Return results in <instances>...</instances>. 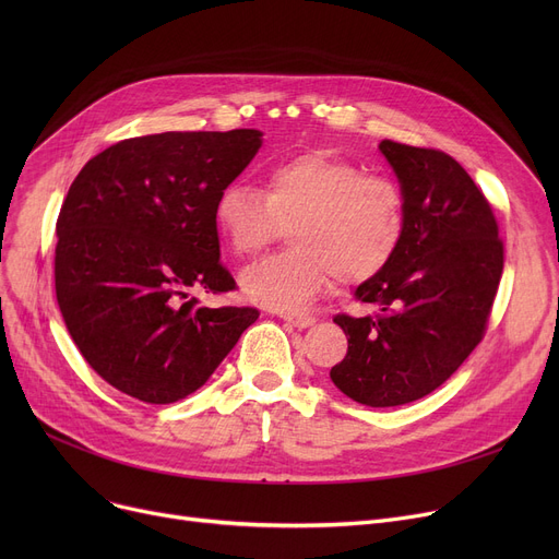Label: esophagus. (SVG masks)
I'll return each mask as SVG.
<instances>
[{
    "instance_id": "esophagus-1",
    "label": "esophagus",
    "mask_w": 559,
    "mask_h": 559,
    "mask_svg": "<svg viewBox=\"0 0 559 559\" xmlns=\"http://www.w3.org/2000/svg\"><path fill=\"white\" fill-rule=\"evenodd\" d=\"M281 319H285L287 324L297 326V329H308L314 324V317L306 312H281Z\"/></svg>"
}]
</instances>
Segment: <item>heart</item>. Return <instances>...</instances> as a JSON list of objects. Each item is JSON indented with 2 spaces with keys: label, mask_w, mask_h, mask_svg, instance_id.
Here are the masks:
<instances>
[{
  "label": "heart",
  "mask_w": 559,
  "mask_h": 559,
  "mask_svg": "<svg viewBox=\"0 0 559 559\" xmlns=\"http://www.w3.org/2000/svg\"><path fill=\"white\" fill-rule=\"evenodd\" d=\"M213 219L238 258L258 255L289 226L295 247L253 264L240 285L260 306L299 310L337 276L358 285L390 267L405 235V197L390 176L308 152L270 165L260 190L242 181L224 186Z\"/></svg>",
  "instance_id": "heart-1"
}]
</instances>
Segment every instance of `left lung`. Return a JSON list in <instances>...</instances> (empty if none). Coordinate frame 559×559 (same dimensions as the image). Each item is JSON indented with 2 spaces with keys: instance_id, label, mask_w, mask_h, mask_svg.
Masks as SVG:
<instances>
[{
  "instance_id": "obj_1",
  "label": "left lung",
  "mask_w": 559,
  "mask_h": 559,
  "mask_svg": "<svg viewBox=\"0 0 559 559\" xmlns=\"http://www.w3.org/2000/svg\"><path fill=\"white\" fill-rule=\"evenodd\" d=\"M405 197L390 267L356 289L376 314L333 317L348 350L331 369L348 399L392 407L424 399L472 356L503 274V240L483 190L439 150L380 142Z\"/></svg>"
}]
</instances>
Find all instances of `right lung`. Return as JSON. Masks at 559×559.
Segmentation results:
<instances>
[{
    "label": "right lung",
    "instance_id": "add662e5",
    "mask_svg": "<svg viewBox=\"0 0 559 559\" xmlns=\"http://www.w3.org/2000/svg\"><path fill=\"white\" fill-rule=\"evenodd\" d=\"M260 135L129 138L76 174L56 219V299L81 356L115 390L154 405L181 401L258 319L249 306L203 308L192 292L238 287L219 262L213 205Z\"/></svg>",
    "mask_w": 559,
    "mask_h": 559
}]
</instances>
